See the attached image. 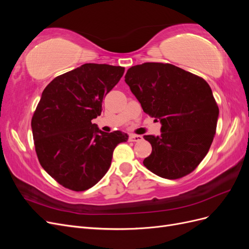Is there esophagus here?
Returning <instances> with one entry per match:
<instances>
[{
	"label": "esophagus",
	"mask_w": 249,
	"mask_h": 249,
	"mask_svg": "<svg viewBox=\"0 0 249 249\" xmlns=\"http://www.w3.org/2000/svg\"><path fill=\"white\" fill-rule=\"evenodd\" d=\"M129 140L132 142H138L140 140H142V137L140 135H135V134H131L129 136Z\"/></svg>",
	"instance_id": "34e87169"
}]
</instances>
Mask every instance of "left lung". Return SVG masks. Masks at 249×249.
<instances>
[{
  "label": "left lung",
  "mask_w": 249,
  "mask_h": 249,
  "mask_svg": "<svg viewBox=\"0 0 249 249\" xmlns=\"http://www.w3.org/2000/svg\"><path fill=\"white\" fill-rule=\"evenodd\" d=\"M124 81L143 111L161 124L160 136H143L153 147L144 166L164 178L189 175L215 136L219 109L212 89L202 78L169 63L132 66Z\"/></svg>",
  "instance_id": "obj_1"
}]
</instances>
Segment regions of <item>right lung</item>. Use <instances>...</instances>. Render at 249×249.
I'll return each instance as SVG.
<instances>
[{"label":"right lung","mask_w":249,"mask_h":249,"mask_svg":"<svg viewBox=\"0 0 249 249\" xmlns=\"http://www.w3.org/2000/svg\"><path fill=\"white\" fill-rule=\"evenodd\" d=\"M124 72L122 66L86 63L56 77L42 91L31 122L35 150L42 168L63 187H93L110 168L116 145L129 138L91 123Z\"/></svg>","instance_id":"1"}]
</instances>
